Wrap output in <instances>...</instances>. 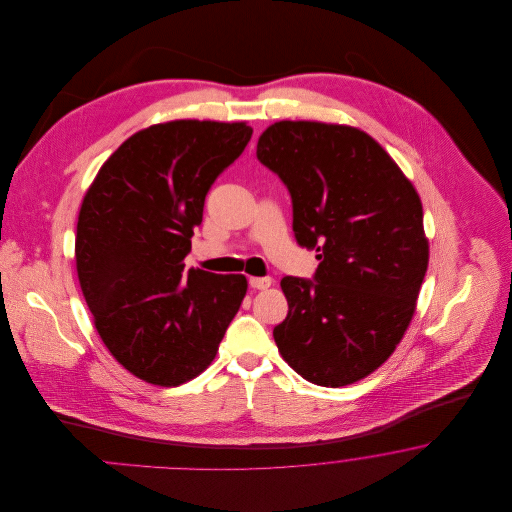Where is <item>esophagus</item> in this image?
Segmentation results:
<instances>
[{
  "mask_svg": "<svg viewBox=\"0 0 512 512\" xmlns=\"http://www.w3.org/2000/svg\"><path fill=\"white\" fill-rule=\"evenodd\" d=\"M270 284H272V280L268 276H265V278H249V286L253 290H267Z\"/></svg>",
  "mask_w": 512,
  "mask_h": 512,
  "instance_id": "34e87169",
  "label": "esophagus"
}]
</instances>
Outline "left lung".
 Listing matches in <instances>:
<instances>
[{
  "label": "left lung",
  "mask_w": 512,
  "mask_h": 512,
  "mask_svg": "<svg viewBox=\"0 0 512 512\" xmlns=\"http://www.w3.org/2000/svg\"><path fill=\"white\" fill-rule=\"evenodd\" d=\"M257 159L288 188L295 240L320 261L313 280L280 282L290 309L272 332L278 351L317 386L353 384L388 361L413 318L428 268L420 197L351 126L274 122Z\"/></svg>",
  "instance_id": "8db88e82"
}]
</instances>
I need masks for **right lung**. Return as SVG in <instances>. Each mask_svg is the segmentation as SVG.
I'll return each mask as SVG.
<instances>
[{"label":"right lung","mask_w":512,"mask_h":512,"mask_svg":"<svg viewBox=\"0 0 512 512\" xmlns=\"http://www.w3.org/2000/svg\"><path fill=\"white\" fill-rule=\"evenodd\" d=\"M245 122L172 121L136 132L99 169L76 226V270L99 336L128 372L180 386L236 317L242 274L184 270L205 195L244 151Z\"/></svg>","instance_id":"obj_1"}]
</instances>
